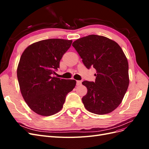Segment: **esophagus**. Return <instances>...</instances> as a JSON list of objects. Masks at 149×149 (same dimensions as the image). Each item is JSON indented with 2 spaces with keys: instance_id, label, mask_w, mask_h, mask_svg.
Returning a JSON list of instances; mask_svg holds the SVG:
<instances>
[{
  "instance_id": "1",
  "label": "esophagus",
  "mask_w": 149,
  "mask_h": 149,
  "mask_svg": "<svg viewBox=\"0 0 149 149\" xmlns=\"http://www.w3.org/2000/svg\"><path fill=\"white\" fill-rule=\"evenodd\" d=\"M81 84V81H76V86H80Z\"/></svg>"
}]
</instances>
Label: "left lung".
Listing matches in <instances>:
<instances>
[{
	"label": "left lung",
	"mask_w": 149,
	"mask_h": 149,
	"mask_svg": "<svg viewBox=\"0 0 149 149\" xmlns=\"http://www.w3.org/2000/svg\"><path fill=\"white\" fill-rule=\"evenodd\" d=\"M72 45L84 66L96 70L95 82L84 81L88 92L82 98L86 109L94 114L110 113L118 107L127 91L129 65L119 45L107 37L89 35L74 41Z\"/></svg>",
	"instance_id": "left-lung-1"
}]
</instances>
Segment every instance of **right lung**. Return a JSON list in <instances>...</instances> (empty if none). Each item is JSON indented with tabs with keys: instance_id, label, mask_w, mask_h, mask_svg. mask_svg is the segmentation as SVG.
<instances>
[{
	"instance_id": "1",
	"label": "right lung",
	"mask_w": 149,
	"mask_h": 149,
	"mask_svg": "<svg viewBox=\"0 0 149 149\" xmlns=\"http://www.w3.org/2000/svg\"><path fill=\"white\" fill-rule=\"evenodd\" d=\"M72 40L47 39L30 45L20 57L17 78L25 101L35 113L49 116L59 112L76 81L53 76Z\"/></svg>"
}]
</instances>
